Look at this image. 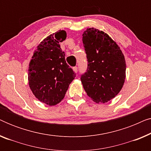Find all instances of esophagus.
<instances>
[{"instance_id": "esophagus-1", "label": "esophagus", "mask_w": 151, "mask_h": 151, "mask_svg": "<svg viewBox=\"0 0 151 151\" xmlns=\"http://www.w3.org/2000/svg\"><path fill=\"white\" fill-rule=\"evenodd\" d=\"M73 71H74V72H75V73H77V72H78V67H74L73 68Z\"/></svg>"}]
</instances>
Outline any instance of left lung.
I'll list each match as a JSON object with an SVG mask.
<instances>
[{
  "instance_id": "8db88e82",
  "label": "left lung",
  "mask_w": 151,
  "mask_h": 151,
  "mask_svg": "<svg viewBox=\"0 0 151 151\" xmlns=\"http://www.w3.org/2000/svg\"><path fill=\"white\" fill-rule=\"evenodd\" d=\"M82 42L88 61L80 78L84 89L93 101L106 103L119 93L124 83V55L108 34L97 29H86Z\"/></svg>"
}]
</instances>
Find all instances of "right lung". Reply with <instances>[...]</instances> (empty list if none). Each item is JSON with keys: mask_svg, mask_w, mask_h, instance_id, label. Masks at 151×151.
I'll return each mask as SVG.
<instances>
[{"mask_svg": "<svg viewBox=\"0 0 151 151\" xmlns=\"http://www.w3.org/2000/svg\"><path fill=\"white\" fill-rule=\"evenodd\" d=\"M67 38L64 30L49 35L37 47L29 65V85L41 102L54 106L60 102L75 72L66 63L59 42Z\"/></svg>", "mask_w": 151, "mask_h": 151, "instance_id": "obj_1", "label": "right lung"}]
</instances>
